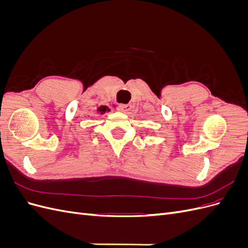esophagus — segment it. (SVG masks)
I'll list each match as a JSON object with an SVG mask.
<instances>
[{
    "mask_svg": "<svg viewBox=\"0 0 248 248\" xmlns=\"http://www.w3.org/2000/svg\"><path fill=\"white\" fill-rule=\"evenodd\" d=\"M131 108H132L131 104H120L119 110L122 111L123 114H128V111L131 110Z\"/></svg>",
    "mask_w": 248,
    "mask_h": 248,
    "instance_id": "esophagus-1",
    "label": "esophagus"
}]
</instances>
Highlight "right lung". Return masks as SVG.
<instances>
[{
    "label": "right lung",
    "mask_w": 248,
    "mask_h": 248,
    "mask_svg": "<svg viewBox=\"0 0 248 248\" xmlns=\"http://www.w3.org/2000/svg\"><path fill=\"white\" fill-rule=\"evenodd\" d=\"M109 110L110 109L108 107H106V106H102V107H99L98 108H97V112H98V114H100V115L106 114L107 111H109Z\"/></svg>",
    "instance_id": "1"
}]
</instances>
